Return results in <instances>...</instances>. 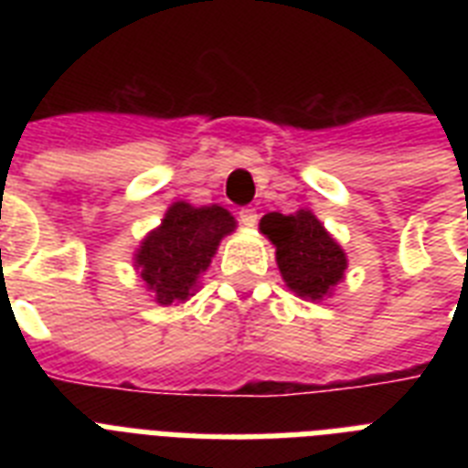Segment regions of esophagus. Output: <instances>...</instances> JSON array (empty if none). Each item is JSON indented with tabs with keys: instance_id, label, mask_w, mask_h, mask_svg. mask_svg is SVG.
<instances>
[{
	"instance_id": "esophagus-1",
	"label": "esophagus",
	"mask_w": 468,
	"mask_h": 468,
	"mask_svg": "<svg viewBox=\"0 0 468 468\" xmlns=\"http://www.w3.org/2000/svg\"><path fill=\"white\" fill-rule=\"evenodd\" d=\"M238 218H240V223L242 226H248V228H255L257 226V218H260V216H257V211L255 208H240V211H238Z\"/></svg>"
}]
</instances>
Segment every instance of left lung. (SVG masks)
<instances>
[{
	"instance_id": "8db88e82",
	"label": "left lung",
	"mask_w": 468,
	"mask_h": 468,
	"mask_svg": "<svg viewBox=\"0 0 468 468\" xmlns=\"http://www.w3.org/2000/svg\"><path fill=\"white\" fill-rule=\"evenodd\" d=\"M260 233L277 248V267L284 284L306 301L333 296L345 279L347 252L327 233L325 226L308 208L296 213H267L260 220Z\"/></svg>"
}]
</instances>
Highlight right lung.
Listing matches in <instances>:
<instances>
[{"mask_svg":"<svg viewBox=\"0 0 468 468\" xmlns=\"http://www.w3.org/2000/svg\"><path fill=\"white\" fill-rule=\"evenodd\" d=\"M233 213L223 206L175 201L165 218L141 240L133 267L160 306H179L198 292L220 240L235 230Z\"/></svg>","mask_w":468,"mask_h":468,"instance_id":"add662e5","label":"right lung"}]
</instances>
